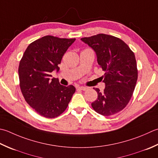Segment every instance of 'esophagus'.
<instances>
[{
    "label": "esophagus",
    "mask_w": 158,
    "mask_h": 158,
    "mask_svg": "<svg viewBox=\"0 0 158 158\" xmlns=\"http://www.w3.org/2000/svg\"><path fill=\"white\" fill-rule=\"evenodd\" d=\"M78 89H81V90H86V89H87V88L86 87H83V86H80V87H79L78 88Z\"/></svg>",
    "instance_id": "esophagus-1"
}]
</instances>
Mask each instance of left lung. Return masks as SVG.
Returning <instances> with one entry per match:
<instances>
[{
    "instance_id": "obj_1",
    "label": "left lung",
    "mask_w": 158,
    "mask_h": 158,
    "mask_svg": "<svg viewBox=\"0 0 158 158\" xmlns=\"http://www.w3.org/2000/svg\"><path fill=\"white\" fill-rule=\"evenodd\" d=\"M81 40L95 51L105 71L102 78L106 88L103 92L94 88L98 98L92 107L103 116L114 115L124 109L134 93L138 79L135 55L125 42L112 35L100 33Z\"/></svg>"
}]
</instances>
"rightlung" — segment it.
I'll return each mask as SVG.
<instances>
[{
  "instance_id": "right-lung-1",
  "label": "right lung",
  "mask_w": 158,
  "mask_h": 158,
  "mask_svg": "<svg viewBox=\"0 0 158 158\" xmlns=\"http://www.w3.org/2000/svg\"><path fill=\"white\" fill-rule=\"evenodd\" d=\"M75 38L42 37L28 46L18 68L20 87L24 99L40 115L55 118L62 114L76 90L73 85H61L51 73Z\"/></svg>"
}]
</instances>
